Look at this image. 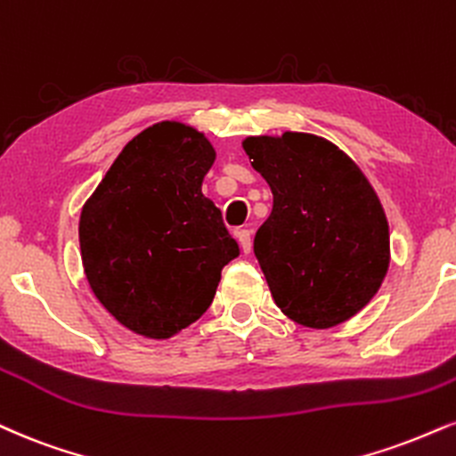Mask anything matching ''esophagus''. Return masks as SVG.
Segmentation results:
<instances>
[{"mask_svg": "<svg viewBox=\"0 0 456 456\" xmlns=\"http://www.w3.org/2000/svg\"><path fill=\"white\" fill-rule=\"evenodd\" d=\"M238 242H240V248H242L244 255H248L252 250V233L250 229H240L238 232Z\"/></svg>", "mask_w": 456, "mask_h": 456, "instance_id": "34e87169", "label": "esophagus"}]
</instances>
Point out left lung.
Listing matches in <instances>:
<instances>
[{
	"label": "left lung",
	"instance_id": "8db88e82",
	"mask_svg": "<svg viewBox=\"0 0 456 456\" xmlns=\"http://www.w3.org/2000/svg\"><path fill=\"white\" fill-rule=\"evenodd\" d=\"M242 146L273 195L255 256L276 305L312 329L348 321L388 270V223L371 184L346 152L318 135L287 131Z\"/></svg>",
	"mask_w": 456,
	"mask_h": 456
}]
</instances>
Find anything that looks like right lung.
<instances>
[{
	"mask_svg": "<svg viewBox=\"0 0 456 456\" xmlns=\"http://www.w3.org/2000/svg\"><path fill=\"white\" fill-rule=\"evenodd\" d=\"M216 152L204 134L163 120L135 135L80 214V252L95 297L152 339L210 308L223 267L240 255L201 193Z\"/></svg>",
	"mask_w": 456,
	"mask_h": 456,
	"instance_id": "add662e5",
	"label": "right lung"
}]
</instances>
